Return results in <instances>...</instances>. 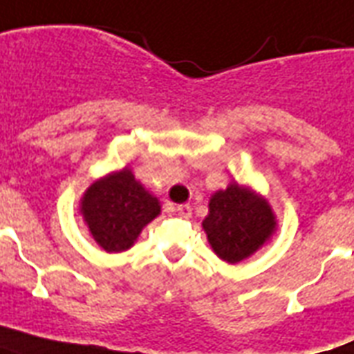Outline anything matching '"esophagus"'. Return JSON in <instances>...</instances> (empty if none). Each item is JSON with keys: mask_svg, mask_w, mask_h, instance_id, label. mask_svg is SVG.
I'll list each match as a JSON object with an SVG mask.
<instances>
[{"mask_svg": "<svg viewBox=\"0 0 354 354\" xmlns=\"http://www.w3.org/2000/svg\"><path fill=\"white\" fill-rule=\"evenodd\" d=\"M191 205L189 204H182V205H176V213L180 216H183V218H189L191 216Z\"/></svg>", "mask_w": 354, "mask_h": 354, "instance_id": "1", "label": "esophagus"}]
</instances>
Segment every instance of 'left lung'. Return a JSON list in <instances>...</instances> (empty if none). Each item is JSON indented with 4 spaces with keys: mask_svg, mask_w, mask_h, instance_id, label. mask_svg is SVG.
Wrapping results in <instances>:
<instances>
[{
    "mask_svg": "<svg viewBox=\"0 0 354 354\" xmlns=\"http://www.w3.org/2000/svg\"><path fill=\"white\" fill-rule=\"evenodd\" d=\"M275 215L268 200L239 183H230L209 200L202 222L213 252L230 264L241 263L274 235Z\"/></svg>",
    "mask_w": 354,
    "mask_h": 354,
    "instance_id": "1",
    "label": "left lung"
}]
</instances>
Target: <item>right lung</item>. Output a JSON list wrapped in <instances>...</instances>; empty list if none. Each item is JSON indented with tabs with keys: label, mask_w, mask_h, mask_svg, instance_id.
I'll return each instance as SVG.
<instances>
[{
	"label": "right lung",
	"mask_w": 354,
	"mask_h": 354,
	"mask_svg": "<svg viewBox=\"0 0 354 354\" xmlns=\"http://www.w3.org/2000/svg\"><path fill=\"white\" fill-rule=\"evenodd\" d=\"M160 200L133 178L130 169L110 172L86 189L80 213L91 236L108 253L124 252L160 215Z\"/></svg>",
	"instance_id": "add662e5"
}]
</instances>
